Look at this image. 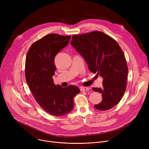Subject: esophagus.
<instances>
[{
  "mask_svg": "<svg viewBox=\"0 0 149 149\" xmlns=\"http://www.w3.org/2000/svg\"><path fill=\"white\" fill-rule=\"evenodd\" d=\"M80 90L81 91H88L89 90V88L88 87H81L80 88Z\"/></svg>",
  "mask_w": 149,
  "mask_h": 149,
  "instance_id": "34e87169",
  "label": "esophagus"
}]
</instances>
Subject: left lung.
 <instances>
[{
	"mask_svg": "<svg viewBox=\"0 0 149 149\" xmlns=\"http://www.w3.org/2000/svg\"><path fill=\"white\" fill-rule=\"evenodd\" d=\"M71 44L86 60L90 72L102 78V88H93L102 94V100L94 107L108 110L123 98L127 87L128 67L117 41L100 31L72 36Z\"/></svg>",
	"mask_w": 149,
	"mask_h": 149,
	"instance_id": "obj_1",
	"label": "left lung"
}]
</instances>
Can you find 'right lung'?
Wrapping results in <instances>:
<instances>
[{
	"label": "right lung",
	"instance_id": "1",
	"mask_svg": "<svg viewBox=\"0 0 149 149\" xmlns=\"http://www.w3.org/2000/svg\"><path fill=\"white\" fill-rule=\"evenodd\" d=\"M71 36L48 34L35 42L29 48L25 61V78L35 100L47 113L62 116L74 108V98L79 93L75 86L62 87L54 83L56 67L54 58L68 45Z\"/></svg>",
	"mask_w": 149,
	"mask_h": 149
}]
</instances>
